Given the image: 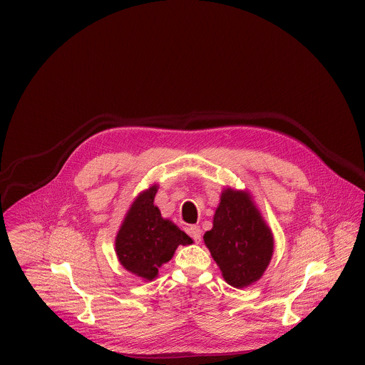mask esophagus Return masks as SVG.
I'll use <instances>...</instances> for the list:
<instances>
[{
    "mask_svg": "<svg viewBox=\"0 0 365 365\" xmlns=\"http://www.w3.org/2000/svg\"><path fill=\"white\" fill-rule=\"evenodd\" d=\"M189 234H190L191 238L194 240V242H201V228L198 226H190L187 228Z\"/></svg>",
    "mask_w": 365,
    "mask_h": 365,
    "instance_id": "esophagus-1",
    "label": "esophagus"
}]
</instances>
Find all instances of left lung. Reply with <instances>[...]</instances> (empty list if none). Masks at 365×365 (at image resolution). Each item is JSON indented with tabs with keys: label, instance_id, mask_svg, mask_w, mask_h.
<instances>
[{
	"label": "left lung",
	"instance_id": "left-lung-1",
	"mask_svg": "<svg viewBox=\"0 0 365 365\" xmlns=\"http://www.w3.org/2000/svg\"><path fill=\"white\" fill-rule=\"evenodd\" d=\"M210 256L228 284L247 287L264 275L274 255V234L250 192L226 187L204 234Z\"/></svg>",
	"mask_w": 365,
	"mask_h": 365
}]
</instances>
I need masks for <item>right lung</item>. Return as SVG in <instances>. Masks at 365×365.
Here are the masks:
<instances>
[{
	"instance_id": "obj_1",
	"label": "right lung",
	"mask_w": 365,
	"mask_h": 365,
	"mask_svg": "<svg viewBox=\"0 0 365 365\" xmlns=\"http://www.w3.org/2000/svg\"><path fill=\"white\" fill-rule=\"evenodd\" d=\"M157 190L155 183L139 192L115 238V252L123 268L145 282L158 277V268L174 257L179 245L192 243L185 231L161 216L155 205Z\"/></svg>"
}]
</instances>
